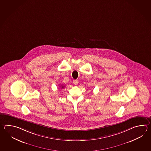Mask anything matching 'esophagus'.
<instances>
[{
  "label": "esophagus",
  "instance_id": "34e87169",
  "mask_svg": "<svg viewBox=\"0 0 151 151\" xmlns=\"http://www.w3.org/2000/svg\"><path fill=\"white\" fill-rule=\"evenodd\" d=\"M73 83L75 85H77L78 83V81L77 80H75L73 81Z\"/></svg>",
  "mask_w": 151,
  "mask_h": 151
}]
</instances>
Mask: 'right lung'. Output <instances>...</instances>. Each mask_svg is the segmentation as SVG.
Instances as JSON below:
<instances>
[{"label": "right lung", "instance_id": "obj_1", "mask_svg": "<svg viewBox=\"0 0 151 151\" xmlns=\"http://www.w3.org/2000/svg\"><path fill=\"white\" fill-rule=\"evenodd\" d=\"M60 87H61V89H62V88H64V87H65V86H60Z\"/></svg>", "mask_w": 151, "mask_h": 151}]
</instances>
